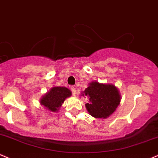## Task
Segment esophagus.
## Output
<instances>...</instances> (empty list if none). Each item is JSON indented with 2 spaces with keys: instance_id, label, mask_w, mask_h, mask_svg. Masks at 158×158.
<instances>
[{
  "instance_id": "1",
  "label": "esophagus",
  "mask_w": 158,
  "mask_h": 158,
  "mask_svg": "<svg viewBox=\"0 0 158 158\" xmlns=\"http://www.w3.org/2000/svg\"><path fill=\"white\" fill-rule=\"evenodd\" d=\"M71 90H72V95H75L76 94H77V90H76V89L74 88V86H72V88H71Z\"/></svg>"
}]
</instances>
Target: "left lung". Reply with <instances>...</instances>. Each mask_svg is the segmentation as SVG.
Listing matches in <instances>:
<instances>
[{
  "instance_id": "obj_1",
  "label": "left lung",
  "mask_w": 158,
  "mask_h": 158,
  "mask_svg": "<svg viewBox=\"0 0 158 158\" xmlns=\"http://www.w3.org/2000/svg\"><path fill=\"white\" fill-rule=\"evenodd\" d=\"M83 95L89 98L85 104L86 110L93 117L106 118L114 113L119 105L121 95L113 84H100L97 81L89 83Z\"/></svg>"
}]
</instances>
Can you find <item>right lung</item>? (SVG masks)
I'll return each instance as SVG.
<instances>
[{
    "instance_id": "1",
    "label": "right lung",
    "mask_w": 158,
    "mask_h": 158,
    "mask_svg": "<svg viewBox=\"0 0 158 158\" xmlns=\"http://www.w3.org/2000/svg\"><path fill=\"white\" fill-rule=\"evenodd\" d=\"M72 95V92L64 86H54L41 98L40 104L50 112H57L65 98Z\"/></svg>"
}]
</instances>
